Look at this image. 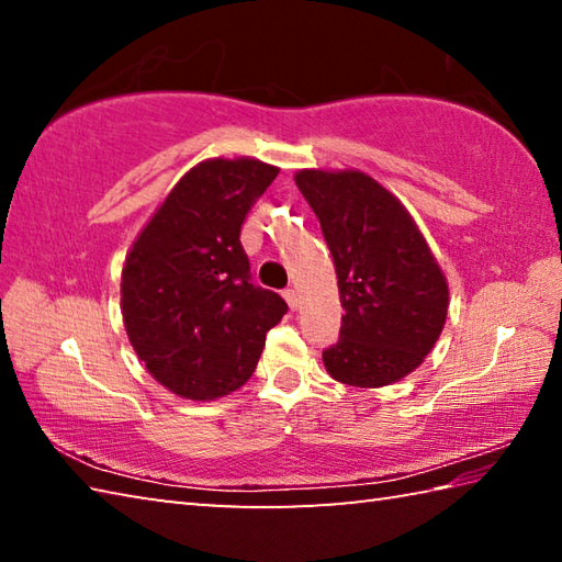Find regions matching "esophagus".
<instances>
[{"label":"esophagus","instance_id":"1","mask_svg":"<svg viewBox=\"0 0 562 562\" xmlns=\"http://www.w3.org/2000/svg\"><path fill=\"white\" fill-rule=\"evenodd\" d=\"M282 297L288 300V304H290V310H297L300 307V294H297V290H284L282 292Z\"/></svg>","mask_w":562,"mask_h":562}]
</instances>
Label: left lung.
I'll use <instances>...</instances> for the list:
<instances>
[{
    "instance_id": "1",
    "label": "left lung",
    "mask_w": 562,
    "mask_h": 562,
    "mask_svg": "<svg viewBox=\"0 0 562 562\" xmlns=\"http://www.w3.org/2000/svg\"><path fill=\"white\" fill-rule=\"evenodd\" d=\"M294 183L319 217L345 307L325 369L361 389L398 382L434 349L449 312L431 247L402 201L361 170L304 168Z\"/></svg>"
}]
</instances>
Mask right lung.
I'll return each instance as SVG.
<instances>
[{"label":"right lung","mask_w":562,"mask_h":562,"mask_svg":"<svg viewBox=\"0 0 562 562\" xmlns=\"http://www.w3.org/2000/svg\"><path fill=\"white\" fill-rule=\"evenodd\" d=\"M280 168L207 158L178 180L121 272L131 347L170 392L213 402L252 376L288 302L250 282L240 227Z\"/></svg>","instance_id":"add662e5"}]
</instances>
